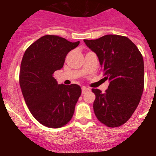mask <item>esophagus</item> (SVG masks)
<instances>
[{"label":"esophagus","instance_id":"esophagus-1","mask_svg":"<svg viewBox=\"0 0 156 156\" xmlns=\"http://www.w3.org/2000/svg\"><path fill=\"white\" fill-rule=\"evenodd\" d=\"M89 91H90V89L89 88H87V87H82V94H85V93L88 92Z\"/></svg>","mask_w":156,"mask_h":156}]
</instances>
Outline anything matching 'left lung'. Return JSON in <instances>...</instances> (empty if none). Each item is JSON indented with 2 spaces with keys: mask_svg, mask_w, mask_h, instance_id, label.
Wrapping results in <instances>:
<instances>
[{
  "mask_svg": "<svg viewBox=\"0 0 156 156\" xmlns=\"http://www.w3.org/2000/svg\"><path fill=\"white\" fill-rule=\"evenodd\" d=\"M96 53L109 85L105 93L92 89L96 98L94 114L110 128L126 122L136 109L144 89V61L136 44L128 37L108 34L97 39H83Z\"/></svg>",
  "mask_w": 156,
  "mask_h": 156,
  "instance_id": "8db88e82",
  "label": "left lung"
}]
</instances>
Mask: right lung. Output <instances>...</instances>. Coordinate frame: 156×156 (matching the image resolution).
Masks as SVG:
<instances>
[{"label": "right lung", "instance_id": "obj_1", "mask_svg": "<svg viewBox=\"0 0 156 156\" xmlns=\"http://www.w3.org/2000/svg\"><path fill=\"white\" fill-rule=\"evenodd\" d=\"M80 42L45 35L31 44L23 55L20 85L23 98L34 117L48 128H58L72 119L81 94L77 84H58L55 71L64 66L66 55Z\"/></svg>", "mask_w": 156, "mask_h": 156}]
</instances>
